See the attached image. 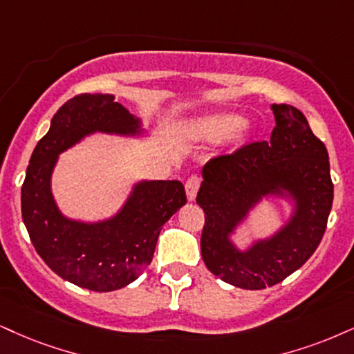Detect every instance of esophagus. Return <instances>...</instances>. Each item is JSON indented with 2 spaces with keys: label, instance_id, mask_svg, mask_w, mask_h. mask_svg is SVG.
Returning a JSON list of instances; mask_svg holds the SVG:
<instances>
[{
  "label": "esophagus",
  "instance_id": "34e87169",
  "mask_svg": "<svg viewBox=\"0 0 354 354\" xmlns=\"http://www.w3.org/2000/svg\"><path fill=\"white\" fill-rule=\"evenodd\" d=\"M198 189H200V178L197 176H192L189 180L185 182V194L189 202H194L195 197H197Z\"/></svg>",
  "mask_w": 354,
  "mask_h": 354
}]
</instances>
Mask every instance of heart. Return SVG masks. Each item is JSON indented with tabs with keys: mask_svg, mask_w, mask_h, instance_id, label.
<instances>
[{
	"mask_svg": "<svg viewBox=\"0 0 354 354\" xmlns=\"http://www.w3.org/2000/svg\"><path fill=\"white\" fill-rule=\"evenodd\" d=\"M180 133L187 139L202 142H213L226 138V144L236 149L250 139L251 124L238 113H207L187 120L180 126Z\"/></svg>",
	"mask_w": 354,
	"mask_h": 354,
	"instance_id": "b5f03b06",
	"label": "heart"
}]
</instances>
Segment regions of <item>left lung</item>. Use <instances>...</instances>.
I'll list each match as a JSON object with an SVG mask.
<instances>
[{
  "mask_svg": "<svg viewBox=\"0 0 354 354\" xmlns=\"http://www.w3.org/2000/svg\"><path fill=\"white\" fill-rule=\"evenodd\" d=\"M276 118L269 142H252L216 157L202 170L197 203L205 212L202 257L210 272L239 289L276 286L307 263L324 238L333 203L328 152L290 104H270ZM264 199L290 207L268 237L244 248L237 231Z\"/></svg>",
  "mask_w": 354,
  "mask_h": 354,
  "instance_id": "left-lung-1",
  "label": "left lung"
}]
</instances>
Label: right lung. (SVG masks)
I'll use <instances>...</instances> for the list:
<instances>
[{
    "instance_id": "add662e5",
    "label": "right lung",
    "mask_w": 354,
    "mask_h": 354,
    "mask_svg": "<svg viewBox=\"0 0 354 354\" xmlns=\"http://www.w3.org/2000/svg\"><path fill=\"white\" fill-rule=\"evenodd\" d=\"M95 134L142 139V120L115 95L84 93L68 100L30 156L21 212L30 241L57 276L95 292H111L141 276L151 264L160 228L187 202L178 180L139 178L121 207L97 221L77 220L60 210L52 194V174L60 154Z\"/></svg>"
}]
</instances>
